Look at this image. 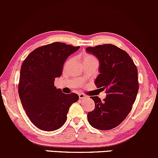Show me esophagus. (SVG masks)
I'll list each match as a JSON object with an SVG mask.
<instances>
[{
  "mask_svg": "<svg viewBox=\"0 0 158 158\" xmlns=\"http://www.w3.org/2000/svg\"><path fill=\"white\" fill-rule=\"evenodd\" d=\"M79 99H85V98H87V96L84 94H79Z\"/></svg>",
  "mask_w": 158,
  "mask_h": 158,
  "instance_id": "1",
  "label": "esophagus"
}]
</instances>
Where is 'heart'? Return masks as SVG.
<instances>
[{"instance_id": "b5f03b06", "label": "heart", "mask_w": 158, "mask_h": 158, "mask_svg": "<svg viewBox=\"0 0 158 158\" xmlns=\"http://www.w3.org/2000/svg\"><path fill=\"white\" fill-rule=\"evenodd\" d=\"M83 60H84V61H88L96 60V59L93 56L90 55V54L86 53L83 56Z\"/></svg>"}]
</instances>
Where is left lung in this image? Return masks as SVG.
Listing matches in <instances>:
<instances>
[{
	"instance_id": "left-lung-1",
	"label": "left lung",
	"mask_w": 158,
	"mask_h": 158,
	"mask_svg": "<svg viewBox=\"0 0 158 158\" xmlns=\"http://www.w3.org/2000/svg\"><path fill=\"white\" fill-rule=\"evenodd\" d=\"M86 50L99 59L100 73L95 85L107 94L102 101L90 97L95 108L88 113V122L97 129H112L126 118L135 102L139 90L137 67L129 55L115 45H97Z\"/></svg>"
}]
</instances>
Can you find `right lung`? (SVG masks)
Masks as SVG:
<instances>
[{
    "instance_id": "add662e5",
    "label": "right lung",
    "mask_w": 158,
    "mask_h": 158,
    "mask_svg": "<svg viewBox=\"0 0 158 158\" xmlns=\"http://www.w3.org/2000/svg\"><path fill=\"white\" fill-rule=\"evenodd\" d=\"M79 47L54 42L36 48L27 56L21 68L19 94L23 109L36 127L44 131L60 128L66 122L77 94H64L54 86L62 73L68 57Z\"/></svg>"
}]
</instances>
